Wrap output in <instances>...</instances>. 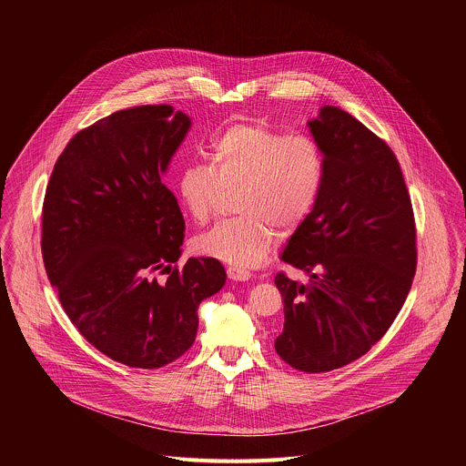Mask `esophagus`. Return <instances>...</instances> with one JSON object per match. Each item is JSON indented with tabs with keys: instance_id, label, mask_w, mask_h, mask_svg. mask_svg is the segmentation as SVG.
Segmentation results:
<instances>
[{
	"instance_id": "1",
	"label": "esophagus",
	"mask_w": 466,
	"mask_h": 466,
	"mask_svg": "<svg viewBox=\"0 0 466 466\" xmlns=\"http://www.w3.org/2000/svg\"><path fill=\"white\" fill-rule=\"evenodd\" d=\"M226 272H228V278L233 281H248L251 278L249 270H246L242 267L229 266L226 268Z\"/></svg>"
}]
</instances>
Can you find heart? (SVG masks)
Returning <instances> with one entry per match:
<instances>
[{
	"instance_id": "obj_1",
	"label": "heart",
	"mask_w": 466,
	"mask_h": 466,
	"mask_svg": "<svg viewBox=\"0 0 466 466\" xmlns=\"http://www.w3.org/2000/svg\"><path fill=\"white\" fill-rule=\"evenodd\" d=\"M209 165L192 161L177 176V196L198 224L209 220L224 192H235V218L196 240L200 255L237 267L260 264L279 238L314 209L325 183V154L307 134L233 124L215 134Z\"/></svg>"
}]
</instances>
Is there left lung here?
Instances as JSON below:
<instances>
[{"label":"left lung","mask_w":466,"mask_h":466,"mask_svg":"<svg viewBox=\"0 0 466 466\" xmlns=\"http://www.w3.org/2000/svg\"><path fill=\"white\" fill-rule=\"evenodd\" d=\"M309 127L325 154V183L281 255L309 283L274 278L285 312L274 348L294 370L325 373L368 353L393 325L416 272V224L382 137L333 106Z\"/></svg>","instance_id":"8db88e82"}]
</instances>
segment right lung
I'll return each instance as SVG.
<instances>
[{
  "mask_svg": "<svg viewBox=\"0 0 466 466\" xmlns=\"http://www.w3.org/2000/svg\"><path fill=\"white\" fill-rule=\"evenodd\" d=\"M188 129L170 106L116 111L69 139L46 187L48 279L84 339L129 368H163L188 351L200 301L226 283L215 258L176 266L185 218L161 174ZM156 271L169 274L165 284Z\"/></svg>",
  "mask_w": 466,
  "mask_h": 466,
  "instance_id": "right-lung-1",
  "label": "right lung"
}]
</instances>
